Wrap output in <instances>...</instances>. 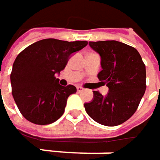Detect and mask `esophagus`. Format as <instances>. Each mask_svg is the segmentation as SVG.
<instances>
[{"label": "esophagus", "mask_w": 160, "mask_h": 160, "mask_svg": "<svg viewBox=\"0 0 160 160\" xmlns=\"http://www.w3.org/2000/svg\"><path fill=\"white\" fill-rule=\"evenodd\" d=\"M77 92H83V87H81V86H77Z\"/></svg>", "instance_id": "1"}]
</instances>
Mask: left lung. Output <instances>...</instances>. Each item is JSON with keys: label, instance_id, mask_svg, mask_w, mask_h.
<instances>
[{"label": "left lung", "instance_id": "1", "mask_svg": "<svg viewBox=\"0 0 160 160\" xmlns=\"http://www.w3.org/2000/svg\"><path fill=\"white\" fill-rule=\"evenodd\" d=\"M89 45L101 56L102 70L98 78L108 87V92L103 96L93 91L92 102L84 103L85 111L101 125H121L134 114L144 94V63L135 48L121 42H89Z\"/></svg>", "mask_w": 160, "mask_h": 160}]
</instances>
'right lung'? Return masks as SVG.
I'll use <instances>...</instances> for the list:
<instances>
[{"mask_svg":"<svg viewBox=\"0 0 160 160\" xmlns=\"http://www.w3.org/2000/svg\"><path fill=\"white\" fill-rule=\"evenodd\" d=\"M86 41L43 39L27 47L13 63L10 74L12 95L23 117L36 125H49L65 111L68 96L77 88L58 83L56 74L63 70L73 53L87 45Z\"/></svg>","mask_w":160,"mask_h":160,"instance_id":"1","label":"right lung"}]
</instances>
